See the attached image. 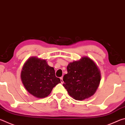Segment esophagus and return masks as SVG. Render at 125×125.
<instances>
[{"mask_svg": "<svg viewBox=\"0 0 125 125\" xmlns=\"http://www.w3.org/2000/svg\"><path fill=\"white\" fill-rule=\"evenodd\" d=\"M60 79H61V83H63V78L62 77H61L60 78Z\"/></svg>", "mask_w": 125, "mask_h": 125, "instance_id": "obj_1", "label": "esophagus"}]
</instances>
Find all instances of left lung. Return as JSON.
Here are the masks:
<instances>
[{
	"label": "left lung",
	"instance_id": "1",
	"mask_svg": "<svg viewBox=\"0 0 125 125\" xmlns=\"http://www.w3.org/2000/svg\"><path fill=\"white\" fill-rule=\"evenodd\" d=\"M68 73L63 76V86L69 95L77 100H83L95 94L100 84L101 73L98 67L88 57L70 62Z\"/></svg>",
	"mask_w": 125,
	"mask_h": 125
}]
</instances>
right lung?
Wrapping results in <instances>:
<instances>
[{"label": "right lung", "mask_w": 125, "mask_h": 125, "mask_svg": "<svg viewBox=\"0 0 125 125\" xmlns=\"http://www.w3.org/2000/svg\"><path fill=\"white\" fill-rule=\"evenodd\" d=\"M21 79L27 92L37 98L47 97L61 83L60 78L56 77L54 68L48 65L46 60L36 57H31L24 63Z\"/></svg>", "instance_id": "right-lung-1"}]
</instances>
